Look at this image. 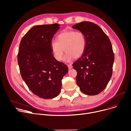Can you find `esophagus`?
Segmentation results:
<instances>
[{
  "instance_id": "34e87169",
  "label": "esophagus",
  "mask_w": 131,
  "mask_h": 131,
  "mask_svg": "<svg viewBox=\"0 0 131 131\" xmlns=\"http://www.w3.org/2000/svg\"><path fill=\"white\" fill-rule=\"evenodd\" d=\"M68 68H69V69H71V68H72V66L71 64H68Z\"/></svg>"
}]
</instances>
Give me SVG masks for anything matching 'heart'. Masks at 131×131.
<instances>
[{"label":"heart","instance_id":"1","mask_svg":"<svg viewBox=\"0 0 131 131\" xmlns=\"http://www.w3.org/2000/svg\"><path fill=\"white\" fill-rule=\"evenodd\" d=\"M86 40L85 35L81 31L74 30L64 31L57 37V41L51 43V48L54 58L58 61H62L67 53L64 60L70 61L73 58H80L85 52Z\"/></svg>","mask_w":131,"mask_h":131}]
</instances>
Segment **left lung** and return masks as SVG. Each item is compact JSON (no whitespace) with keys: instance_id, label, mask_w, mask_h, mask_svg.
I'll return each mask as SVG.
<instances>
[{"instance_id":"1","label":"left lung","mask_w":131,"mask_h":131,"mask_svg":"<svg viewBox=\"0 0 131 131\" xmlns=\"http://www.w3.org/2000/svg\"><path fill=\"white\" fill-rule=\"evenodd\" d=\"M72 28L82 32L86 40L84 53L72 65L77 72V84L86 95L98 94L106 88L113 73L114 54L111 43L94 23L82 22Z\"/></svg>"}]
</instances>
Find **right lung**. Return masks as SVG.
I'll return each instance as SVG.
<instances>
[{"instance_id":"add662e5","label":"right lung","mask_w":131,"mask_h":131,"mask_svg":"<svg viewBox=\"0 0 131 131\" xmlns=\"http://www.w3.org/2000/svg\"><path fill=\"white\" fill-rule=\"evenodd\" d=\"M58 23L36 26L22 38L17 61L21 76L29 90L39 97L49 99L60 92L67 65L56 60L51 43L60 29Z\"/></svg>"}]
</instances>
